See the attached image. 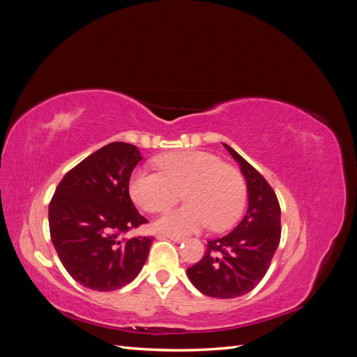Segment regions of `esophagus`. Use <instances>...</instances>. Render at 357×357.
I'll list each match as a JSON object with an SVG mask.
<instances>
[{
	"label": "esophagus",
	"instance_id": "34e87169",
	"mask_svg": "<svg viewBox=\"0 0 357 357\" xmlns=\"http://www.w3.org/2000/svg\"><path fill=\"white\" fill-rule=\"evenodd\" d=\"M159 238H168V240H171V241H174V243H181L183 240V236H180V235H172V234H159Z\"/></svg>",
	"mask_w": 357,
	"mask_h": 357
}]
</instances>
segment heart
I'll return each mask as SVG.
<instances>
[{
    "instance_id": "1",
    "label": "heart",
    "mask_w": 357,
    "mask_h": 357,
    "mask_svg": "<svg viewBox=\"0 0 357 357\" xmlns=\"http://www.w3.org/2000/svg\"><path fill=\"white\" fill-rule=\"evenodd\" d=\"M159 172L137 168L129 177V195L149 213L167 210L178 201L180 192L188 201L162 214L158 231L181 235L205 226L222 231L238 219L245 202V183L240 171L202 150H180L156 159Z\"/></svg>"
}]
</instances>
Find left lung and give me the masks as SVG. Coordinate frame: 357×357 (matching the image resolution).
Listing matches in <instances>:
<instances>
[{
  "label": "left lung",
  "instance_id": "obj_1",
  "mask_svg": "<svg viewBox=\"0 0 357 357\" xmlns=\"http://www.w3.org/2000/svg\"><path fill=\"white\" fill-rule=\"evenodd\" d=\"M223 146L245 178L248 207L232 232L207 241L205 255L186 273L201 294L231 299L248 294L266 274L282 235V211L268 181L231 146Z\"/></svg>",
  "mask_w": 357,
  "mask_h": 357
}]
</instances>
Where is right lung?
<instances>
[{
    "instance_id": "add662e5",
    "label": "right lung",
    "mask_w": 357,
    "mask_h": 357,
    "mask_svg": "<svg viewBox=\"0 0 357 357\" xmlns=\"http://www.w3.org/2000/svg\"><path fill=\"white\" fill-rule=\"evenodd\" d=\"M142 159L132 144H107L70 169L50 201L52 243L63 268L84 287L121 289L147 261L153 238H123V234L147 222L128 189Z\"/></svg>"
}]
</instances>
